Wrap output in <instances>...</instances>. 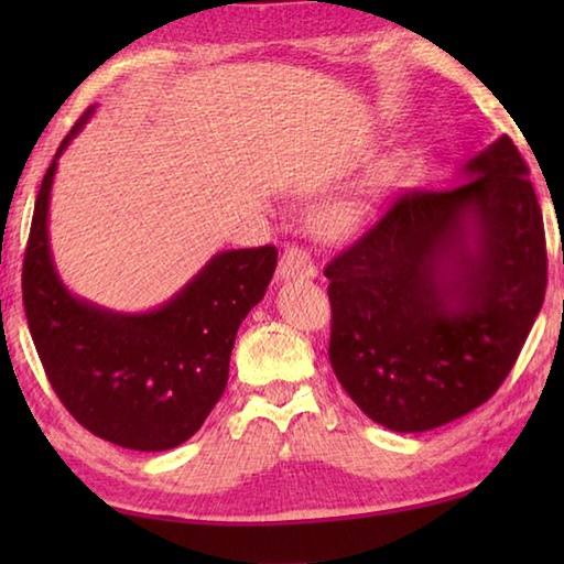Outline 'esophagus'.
Wrapping results in <instances>:
<instances>
[{
    "mask_svg": "<svg viewBox=\"0 0 564 564\" xmlns=\"http://www.w3.org/2000/svg\"><path fill=\"white\" fill-rule=\"evenodd\" d=\"M279 275L283 281L313 279V275H316V263H313L308 251H303V248H299V246H291V248H285L281 256Z\"/></svg>",
    "mask_w": 564,
    "mask_h": 564,
    "instance_id": "esophagus-1",
    "label": "esophagus"
}]
</instances>
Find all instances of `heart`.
<instances>
[{
	"instance_id": "obj_1",
	"label": "heart",
	"mask_w": 564,
	"mask_h": 564,
	"mask_svg": "<svg viewBox=\"0 0 564 564\" xmlns=\"http://www.w3.org/2000/svg\"><path fill=\"white\" fill-rule=\"evenodd\" d=\"M368 202H362L358 194H348L333 198L326 206H321V212L316 214V226L318 231L328 238H348L356 236L360 228L368 224Z\"/></svg>"
}]
</instances>
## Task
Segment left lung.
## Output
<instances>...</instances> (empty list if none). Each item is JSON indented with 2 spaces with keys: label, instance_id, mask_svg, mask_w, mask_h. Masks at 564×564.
<instances>
[{
  "label": "left lung",
  "instance_id": "left-lung-1",
  "mask_svg": "<svg viewBox=\"0 0 564 564\" xmlns=\"http://www.w3.org/2000/svg\"><path fill=\"white\" fill-rule=\"evenodd\" d=\"M463 174L400 194L326 265L330 366L395 433L433 431L490 400L545 301V226L518 147L505 133Z\"/></svg>",
  "mask_w": 564,
  "mask_h": 564
}]
</instances>
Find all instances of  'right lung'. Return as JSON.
Wrapping results in <instances>:
<instances>
[{"mask_svg": "<svg viewBox=\"0 0 564 564\" xmlns=\"http://www.w3.org/2000/svg\"><path fill=\"white\" fill-rule=\"evenodd\" d=\"M91 111L66 133L36 194L22 269L26 323L44 373L76 423L129 451H171L224 395L238 326L269 289L279 251L216 253L149 313H113L76 299L54 269L46 224L56 159Z\"/></svg>", "mask_w": 564, "mask_h": 564, "instance_id": "1", "label": "right lung"}]
</instances>
